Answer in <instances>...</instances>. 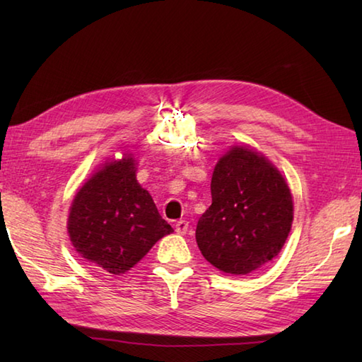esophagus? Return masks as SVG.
I'll use <instances>...</instances> for the list:
<instances>
[{
  "label": "esophagus",
  "mask_w": 362,
  "mask_h": 362,
  "mask_svg": "<svg viewBox=\"0 0 362 362\" xmlns=\"http://www.w3.org/2000/svg\"><path fill=\"white\" fill-rule=\"evenodd\" d=\"M175 232L179 235H185L188 232V222L183 221V219L177 221L175 222Z\"/></svg>",
  "instance_id": "esophagus-1"
}]
</instances>
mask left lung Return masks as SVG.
<instances>
[{
  "label": "left lung",
  "instance_id": "obj_1",
  "mask_svg": "<svg viewBox=\"0 0 362 362\" xmlns=\"http://www.w3.org/2000/svg\"><path fill=\"white\" fill-rule=\"evenodd\" d=\"M294 218L284 177L263 153L233 146L214 166L211 205L196 227L204 258L230 275H247L279 255Z\"/></svg>",
  "mask_w": 362,
  "mask_h": 362
}]
</instances>
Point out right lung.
I'll return each mask as SVG.
<instances>
[{
	"label": "right lung",
	"mask_w": 362,
	"mask_h": 362,
	"mask_svg": "<svg viewBox=\"0 0 362 362\" xmlns=\"http://www.w3.org/2000/svg\"><path fill=\"white\" fill-rule=\"evenodd\" d=\"M135 165L132 156L104 163L74 196L68 216L76 252L113 275L130 271L153 244L173 233L138 183Z\"/></svg>",
	"instance_id": "obj_1"
}]
</instances>
